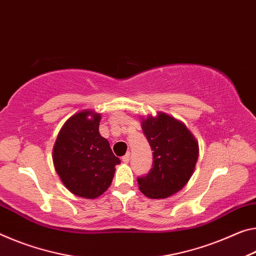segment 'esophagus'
Listing matches in <instances>:
<instances>
[{"label":"esophagus","instance_id":"esophagus-1","mask_svg":"<svg viewBox=\"0 0 256 256\" xmlns=\"http://www.w3.org/2000/svg\"><path fill=\"white\" fill-rule=\"evenodd\" d=\"M122 160H123V163H128L130 162V154H126V155H124L122 157Z\"/></svg>","mask_w":256,"mask_h":256}]
</instances>
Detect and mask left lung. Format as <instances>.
I'll return each mask as SVG.
<instances>
[{
    "label": "left lung",
    "mask_w": 256,
    "mask_h": 256,
    "mask_svg": "<svg viewBox=\"0 0 256 256\" xmlns=\"http://www.w3.org/2000/svg\"><path fill=\"white\" fill-rule=\"evenodd\" d=\"M142 132L152 150V168L138 176L147 197L168 198L186 186L198 160V144L184 124L165 114L142 120Z\"/></svg>",
    "instance_id": "1"
}]
</instances>
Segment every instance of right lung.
<instances>
[{
	"label": "right lung",
	"mask_w": 256,
	"mask_h": 256,
	"mask_svg": "<svg viewBox=\"0 0 256 256\" xmlns=\"http://www.w3.org/2000/svg\"><path fill=\"white\" fill-rule=\"evenodd\" d=\"M99 123V114H75L60 130L54 147L56 173L66 188L80 197L96 198L106 192L115 165L120 163L108 140L100 136Z\"/></svg>",
	"instance_id": "right-lung-1"
}]
</instances>
